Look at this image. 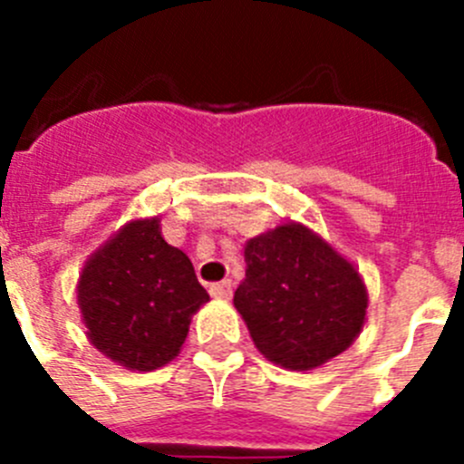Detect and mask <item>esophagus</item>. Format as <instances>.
<instances>
[{
	"label": "esophagus",
	"mask_w": 464,
	"mask_h": 464,
	"mask_svg": "<svg viewBox=\"0 0 464 464\" xmlns=\"http://www.w3.org/2000/svg\"><path fill=\"white\" fill-rule=\"evenodd\" d=\"M208 293H211L213 297H218V299H229V297H232V283H229V281L211 283V285H208Z\"/></svg>",
	"instance_id": "obj_1"
}]
</instances>
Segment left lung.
Returning <instances> with one entry per match:
<instances>
[{
	"label": "left lung",
	"instance_id": "left-lung-1",
	"mask_svg": "<svg viewBox=\"0 0 464 464\" xmlns=\"http://www.w3.org/2000/svg\"><path fill=\"white\" fill-rule=\"evenodd\" d=\"M235 293L257 351L285 370H314L362 330L367 290L351 262L302 225H281L246 244Z\"/></svg>",
	"mask_w": 464,
	"mask_h": 464
}]
</instances>
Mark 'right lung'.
I'll return each instance as SVG.
<instances>
[{
	"label": "right lung",
	"instance_id": "1",
	"mask_svg": "<svg viewBox=\"0 0 464 464\" xmlns=\"http://www.w3.org/2000/svg\"><path fill=\"white\" fill-rule=\"evenodd\" d=\"M208 299L188 256L160 235V220H134L85 262L79 306L88 339L106 358L150 372L188 337L190 315Z\"/></svg>",
	"mask_w": 464,
	"mask_h": 464
}]
</instances>
